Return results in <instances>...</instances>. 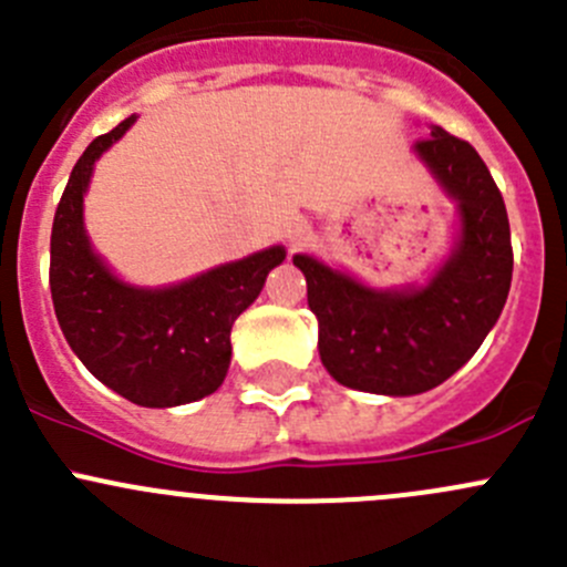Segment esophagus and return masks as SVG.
<instances>
[{
  "mask_svg": "<svg viewBox=\"0 0 567 567\" xmlns=\"http://www.w3.org/2000/svg\"><path fill=\"white\" fill-rule=\"evenodd\" d=\"M307 238H310V227H307V221H293V225L288 227V241L293 244H301V241H307Z\"/></svg>",
  "mask_w": 567,
  "mask_h": 567,
  "instance_id": "esophagus-1",
  "label": "esophagus"
}]
</instances>
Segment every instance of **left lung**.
<instances>
[{
  "label": "left lung",
  "mask_w": 567,
  "mask_h": 567,
  "mask_svg": "<svg viewBox=\"0 0 567 567\" xmlns=\"http://www.w3.org/2000/svg\"><path fill=\"white\" fill-rule=\"evenodd\" d=\"M414 153L458 203L461 216L458 244L431 282L375 290L316 257H293L307 279L320 362L331 379L394 398L433 390L461 370L499 320L513 279L505 199L477 151L431 125Z\"/></svg>",
  "instance_id": "1"
}]
</instances>
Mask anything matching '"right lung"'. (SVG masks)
Instances as JSON below:
<instances>
[{
    "instance_id": "1",
    "label": "right lung",
    "mask_w": 567,
    "mask_h": 567,
    "mask_svg": "<svg viewBox=\"0 0 567 567\" xmlns=\"http://www.w3.org/2000/svg\"><path fill=\"white\" fill-rule=\"evenodd\" d=\"M136 114L87 145L73 167L51 227L49 285L56 320L84 368L147 409L216 392L230 368V329L260 296L285 247H268L169 288H134L109 271L84 233V192L95 162Z\"/></svg>"
}]
</instances>
